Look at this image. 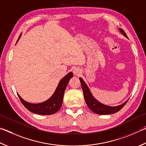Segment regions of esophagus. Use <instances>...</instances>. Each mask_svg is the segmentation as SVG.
<instances>
[{"label": "esophagus", "instance_id": "1", "mask_svg": "<svg viewBox=\"0 0 146 146\" xmlns=\"http://www.w3.org/2000/svg\"><path fill=\"white\" fill-rule=\"evenodd\" d=\"M73 73L75 74V75H78L80 73V70L78 68H76V67L73 68Z\"/></svg>", "mask_w": 146, "mask_h": 146}]
</instances>
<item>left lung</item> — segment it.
<instances>
[{"mask_svg": "<svg viewBox=\"0 0 146 146\" xmlns=\"http://www.w3.org/2000/svg\"><path fill=\"white\" fill-rule=\"evenodd\" d=\"M119 31L121 32V34H123V36L128 38V36H127L126 34L123 29H119ZM79 79H80L82 90H83L84 96L85 101H86V104L92 112L97 113V114L108 115L117 112L118 111L120 110L121 108L126 105V103L128 101V100H126L125 102L123 103V104L116 106V107H110V106H108L103 104V103H101L97 100L95 99L93 96H92V94L91 91H90L88 86H87L86 84L85 83V82L82 80V78H79Z\"/></svg>", "mask_w": 146, "mask_h": 146, "instance_id": "obj_1", "label": "left lung"}]
</instances>
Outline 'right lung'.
Listing matches in <instances>:
<instances>
[{"mask_svg": "<svg viewBox=\"0 0 146 146\" xmlns=\"http://www.w3.org/2000/svg\"><path fill=\"white\" fill-rule=\"evenodd\" d=\"M21 35H22V34L18 38L17 42L20 38ZM73 73L70 72L64 78H62L58 84L54 93L45 102L39 103H31L23 100L18 94V96L22 104L30 112L39 115L54 114L61 108L64 91L69 81H70L71 78L73 77Z\"/></svg>", "mask_w": 146, "mask_h": 146, "instance_id": "right-lung-1", "label": "right lung"}]
</instances>
